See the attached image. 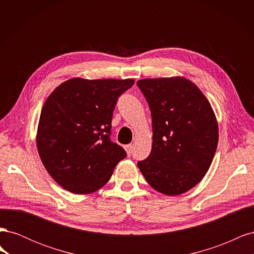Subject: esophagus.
I'll use <instances>...</instances> for the list:
<instances>
[{
    "label": "esophagus",
    "instance_id": "34e87169",
    "mask_svg": "<svg viewBox=\"0 0 254 254\" xmlns=\"http://www.w3.org/2000/svg\"><path fill=\"white\" fill-rule=\"evenodd\" d=\"M125 149H126L127 155L130 156V155H131V152H132V145H131V144L126 145V146H125Z\"/></svg>",
    "mask_w": 254,
    "mask_h": 254
}]
</instances>
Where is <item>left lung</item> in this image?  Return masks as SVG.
Masks as SVG:
<instances>
[{"mask_svg": "<svg viewBox=\"0 0 254 254\" xmlns=\"http://www.w3.org/2000/svg\"><path fill=\"white\" fill-rule=\"evenodd\" d=\"M136 84L152 118L150 155L137 166L160 193H186L202 180L216 151L218 125L211 104L194 82L180 76Z\"/></svg>", "mask_w": 254, "mask_h": 254, "instance_id": "1", "label": "left lung"}]
</instances>
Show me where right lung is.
<instances>
[{
	"mask_svg": "<svg viewBox=\"0 0 254 254\" xmlns=\"http://www.w3.org/2000/svg\"><path fill=\"white\" fill-rule=\"evenodd\" d=\"M133 79H68L45 101L37 148L45 170L73 194H90L109 181L127 153L110 140L119 96Z\"/></svg>",
	"mask_w": 254,
	"mask_h": 254,
	"instance_id": "obj_1",
	"label": "right lung"
}]
</instances>
